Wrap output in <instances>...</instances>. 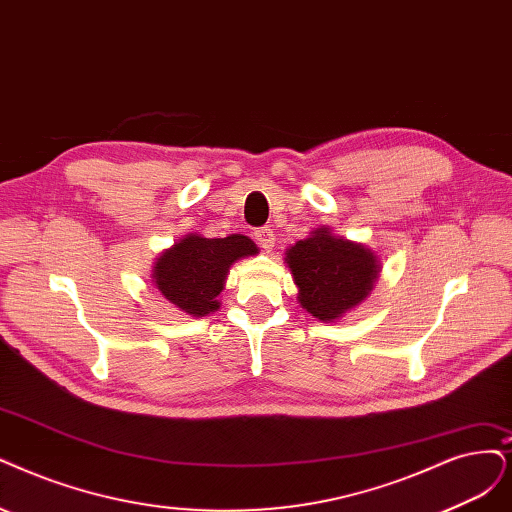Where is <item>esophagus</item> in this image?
Wrapping results in <instances>:
<instances>
[{
  "instance_id": "esophagus-1",
  "label": "esophagus",
  "mask_w": 512,
  "mask_h": 512,
  "mask_svg": "<svg viewBox=\"0 0 512 512\" xmlns=\"http://www.w3.org/2000/svg\"><path fill=\"white\" fill-rule=\"evenodd\" d=\"M253 236H255V240H257V244L261 246V249L270 251L272 246H274V232L268 230V227H259V230H255Z\"/></svg>"
}]
</instances>
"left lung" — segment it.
Returning a JSON list of instances; mask_svg holds the SVG:
<instances>
[{"mask_svg":"<svg viewBox=\"0 0 512 512\" xmlns=\"http://www.w3.org/2000/svg\"><path fill=\"white\" fill-rule=\"evenodd\" d=\"M287 266L299 289L301 308L323 323H333L356 308L380 278V261L365 244L333 236L318 227L287 249Z\"/></svg>","mask_w":512,"mask_h":512,"instance_id":"1","label":"left lung"}]
</instances>
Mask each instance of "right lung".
Instances as JSON below:
<instances>
[{"label": "right lung", "mask_w": 512, "mask_h": 512, "mask_svg": "<svg viewBox=\"0 0 512 512\" xmlns=\"http://www.w3.org/2000/svg\"><path fill=\"white\" fill-rule=\"evenodd\" d=\"M255 253V242L242 234L227 238L187 234L158 257L151 278L170 304L200 318L219 310L217 297L232 263Z\"/></svg>", "instance_id": "right-lung-1"}]
</instances>
